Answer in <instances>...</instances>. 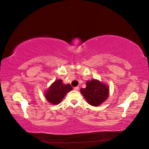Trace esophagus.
<instances>
[{"mask_svg": "<svg viewBox=\"0 0 149 149\" xmlns=\"http://www.w3.org/2000/svg\"><path fill=\"white\" fill-rule=\"evenodd\" d=\"M74 90H75V91H78V90H79V87H74Z\"/></svg>", "mask_w": 149, "mask_h": 149, "instance_id": "34e87169", "label": "esophagus"}]
</instances>
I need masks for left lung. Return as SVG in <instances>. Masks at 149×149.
Returning a JSON list of instances; mask_svg holds the SVG:
<instances>
[{"mask_svg":"<svg viewBox=\"0 0 149 149\" xmlns=\"http://www.w3.org/2000/svg\"><path fill=\"white\" fill-rule=\"evenodd\" d=\"M81 93L84 96L87 102L93 107L102 104L109 96V87L98 79L88 80L86 87L80 89Z\"/></svg>","mask_w":149,"mask_h":149,"instance_id":"8db88e82","label":"left lung"}]
</instances>
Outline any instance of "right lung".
Segmentation results:
<instances>
[{"label": "right lung", "mask_w": 149, "mask_h": 149, "mask_svg": "<svg viewBox=\"0 0 149 149\" xmlns=\"http://www.w3.org/2000/svg\"><path fill=\"white\" fill-rule=\"evenodd\" d=\"M73 89L70 84H64L62 79H58L54 81L45 91L44 95L48 102L52 104H58L61 102L65 95Z\"/></svg>", "instance_id": "add662e5"}]
</instances>
